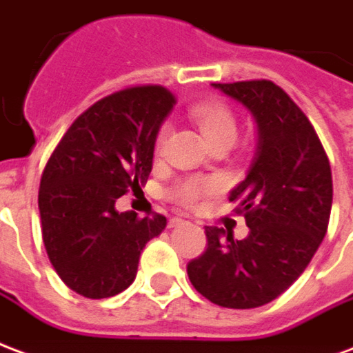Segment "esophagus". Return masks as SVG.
Segmentation results:
<instances>
[{
    "mask_svg": "<svg viewBox=\"0 0 353 353\" xmlns=\"http://www.w3.org/2000/svg\"><path fill=\"white\" fill-rule=\"evenodd\" d=\"M180 223H184V220H182L180 216H174V218L169 220V228H176V225H180Z\"/></svg>",
    "mask_w": 353,
    "mask_h": 353,
    "instance_id": "34e87169",
    "label": "esophagus"
}]
</instances>
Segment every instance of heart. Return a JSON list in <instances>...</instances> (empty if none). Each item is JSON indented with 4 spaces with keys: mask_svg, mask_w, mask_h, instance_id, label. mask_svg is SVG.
I'll return each mask as SVG.
<instances>
[{
    "mask_svg": "<svg viewBox=\"0 0 353 353\" xmlns=\"http://www.w3.org/2000/svg\"><path fill=\"white\" fill-rule=\"evenodd\" d=\"M190 117L197 123L203 137L207 139V143L210 146L233 145V141L236 139V118L228 105H223L220 101L197 103L190 109ZM165 139L167 128L163 125L158 131V137H156L158 148L163 146ZM218 190H220V182L216 179L194 176V179H188L176 184L173 188V197L184 207H194L199 201H203L205 197L214 195Z\"/></svg>",
    "mask_w": 353,
    "mask_h": 353,
    "instance_id": "heart-1",
    "label": "heart"
}]
</instances>
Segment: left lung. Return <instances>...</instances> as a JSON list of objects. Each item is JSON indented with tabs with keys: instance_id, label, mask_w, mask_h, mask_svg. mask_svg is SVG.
<instances>
[{
	"instance_id": "left-lung-1",
	"label": "left lung",
	"mask_w": 353,
	"mask_h": 353,
	"mask_svg": "<svg viewBox=\"0 0 353 353\" xmlns=\"http://www.w3.org/2000/svg\"><path fill=\"white\" fill-rule=\"evenodd\" d=\"M212 86L244 105L258 125L248 174L230 194L250 233L235 241L207 228V250L188 263V276L214 305L263 307L299 279L327 233L331 167L310 120L274 82Z\"/></svg>"
}]
</instances>
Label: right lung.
Here are the masks:
<instances>
[{
	"mask_svg": "<svg viewBox=\"0 0 353 353\" xmlns=\"http://www.w3.org/2000/svg\"><path fill=\"white\" fill-rule=\"evenodd\" d=\"M174 95L163 86L120 90L94 103L65 131L39 188L43 243L68 288L112 297L135 280L141 252L165 216L118 212L117 199L145 186Z\"/></svg>",
	"mask_w": 353,
	"mask_h": 353,
	"instance_id": "obj_1",
	"label": "right lung"
}]
</instances>
